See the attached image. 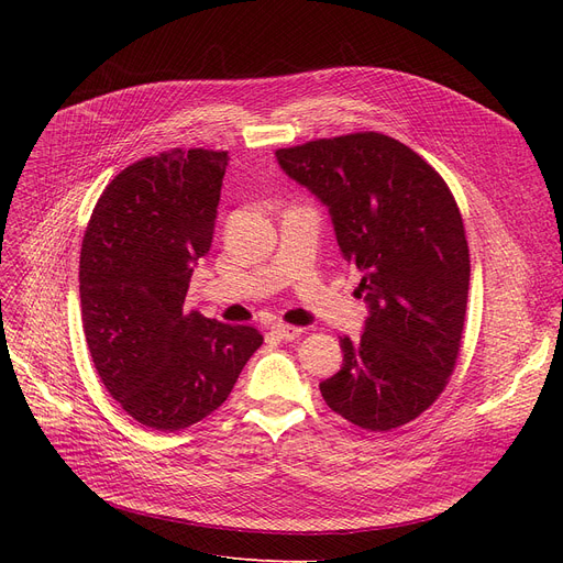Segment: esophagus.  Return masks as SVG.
I'll return each mask as SVG.
<instances>
[{
    "mask_svg": "<svg viewBox=\"0 0 563 563\" xmlns=\"http://www.w3.org/2000/svg\"><path fill=\"white\" fill-rule=\"evenodd\" d=\"M272 333H274L276 338H280V340L289 342V340H297V338H301L303 329H299V327H289V323H276V327L272 329Z\"/></svg>",
    "mask_w": 563,
    "mask_h": 563,
    "instance_id": "esophagus-1",
    "label": "esophagus"
}]
</instances>
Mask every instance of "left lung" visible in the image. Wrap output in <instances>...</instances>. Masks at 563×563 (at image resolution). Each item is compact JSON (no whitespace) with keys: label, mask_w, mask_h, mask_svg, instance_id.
<instances>
[{"label":"left lung","mask_w":563,"mask_h":563,"mask_svg":"<svg viewBox=\"0 0 563 563\" xmlns=\"http://www.w3.org/2000/svg\"><path fill=\"white\" fill-rule=\"evenodd\" d=\"M276 157L329 205L369 303L361 340L340 338L344 363L319 383L321 397L361 429L404 427L442 395L461 351L470 251L459 205L429 162L380 132L314 139Z\"/></svg>","instance_id":"obj_1"}]
</instances>
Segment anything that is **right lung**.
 Wrapping results in <instances>:
<instances>
[{"label": "right lung", "mask_w": 563, "mask_h": 563, "mask_svg": "<svg viewBox=\"0 0 563 563\" xmlns=\"http://www.w3.org/2000/svg\"><path fill=\"white\" fill-rule=\"evenodd\" d=\"M228 151L173 147L102 191L79 255L81 321L107 393L136 422L180 431L217 410L262 344L253 327L187 312L212 246Z\"/></svg>", "instance_id": "obj_1"}]
</instances>
